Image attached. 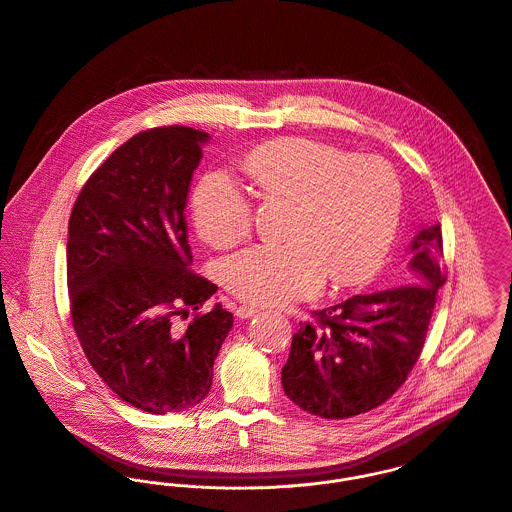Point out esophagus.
<instances>
[{
    "instance_id": "obj_1",
    "label": "esophagus",
    "mask_w": 512,
    "mask_h": 512,
    "mask_svg": "<svg viewBox=\"0 0 512 512\" xmlns=\"http://www.w3.org/2000/svg\"><path fill=\"white\" fill-rule=\"evenodd\" d=\"M259 312V308L249 307V305H241V307H237L235 310V314H237V318H251V316H255Z\"/></svg>"
}]
</instances>
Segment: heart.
Instances as JSON below:
<instances>
[{"instance_id": "1", "label": "heart", "mask_w": 512, "mask_h": 512, "mask_svg": "<svg viewBox=\"0 0 512 512\" xmlns=\"http://www.w3.org/2000/svg\"><path fill=\"white\" fill-rule=\"evenodd\" d=\"M245 168L263 196L295 207L291 241L257 243L223 261L221 281L237 299L285 305L316 295L326 277L350 287L380 267L402 209V186L386 160L283 138L257 148ZM192 217L209 245L231 247L251 231L253 204L231 172L211 170L194 188Z\"/></svg>"}]
</instances>
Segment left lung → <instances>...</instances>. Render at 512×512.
<instances>
[{
    "label": "left lung",
    "instance_id": "obj_1",
    "mask_svg": "<svg viewBox=\"0 0 512 512\" xmlns=\"http://www.w3.org/2000/svg\"><path fill=\"white\" fill-rule=\"evenodd\" d=\"M408 255L400 285L314 310L318 324H305L293 336L281 374L291 402L312 415L342 419L378 408L406 382L445 283L441 225L419 229Z\"/></svg>",
    "mask_w": 512,
    "mask_h": 512
}]
</instances>
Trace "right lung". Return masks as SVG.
Masks as SVG:
<instances>
[{
  "mask_svg": "<svg viewBox=\"0 0 512 512\" xmlns=\"http://www.w3.org/2000/svg\"><path fill=\"white\" fill-rule=\"evenodd\" d=\"M209 134L144 130L116 148L81 190L67 241V285L79 342L104 384L134 408L164 415L198 406L233 326L217 291L188 271L186 198Z\"/></svg>",
  "mask_w": 512,
  "mask_h": 512,
  "instance_id": "add662e5",
  "label": "right lung"
}]
</instances>
